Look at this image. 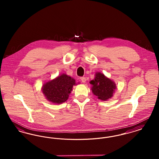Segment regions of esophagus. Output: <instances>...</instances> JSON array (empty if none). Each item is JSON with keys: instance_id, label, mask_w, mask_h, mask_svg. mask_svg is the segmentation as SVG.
<instances>
[{"instance_id": "esophagus-1", "label": "esophagus", "mask_w": 159, "mask_h": 159, "mask_svg": "<svg viewBox=\"0 0 159 159\" xmlns=\"http://www.w3.org/2000/svg\"><path fill=\"white\" fill-rule=\"evenodd\" d=\"M80 80H81V81L82 82V83H86V79L84 77H80Z\"/></svg>"}]
</instances>
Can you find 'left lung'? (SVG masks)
Returning a JSON list of instances; mask_svg holds the SVG:
<instances>
[{
  "label": "left lung",
  "mask_w": 159,
  "mask_h": 159,
  "mask_svg": "<svg viewBox=\"0 0 159 159\" xmlns=\"http://www.w3.org/2000/svg\"><path fill=\"white\" fill-rule=\"evenodd\" d=\"M92 86L91 90L93 95L101 100L106 101L113 97L116 84L113 80L106 77L103 73L97 72L94 79L90 81Z\"/></svg>",
  "instance_id": "left-lung-1"
}]
</instances>
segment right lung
<instances>
[{
    "instance_id": "add662e5",
    "label": "right lung",
    "mask_w": 159,
    "mask_h": 159,
    "mask_svg": "<svg viewBox=\"0 0 159 159\" xmlns=\"http://www.w3.org/2000/svg\"><path fill=\"white\" fill-rule=\"evenodd\" d=\"M76 84L75 79L63 73L45 82L42 85V92L48 101L61 104L68 99L73 86Z\"/></svg>"
}]
</instances>
